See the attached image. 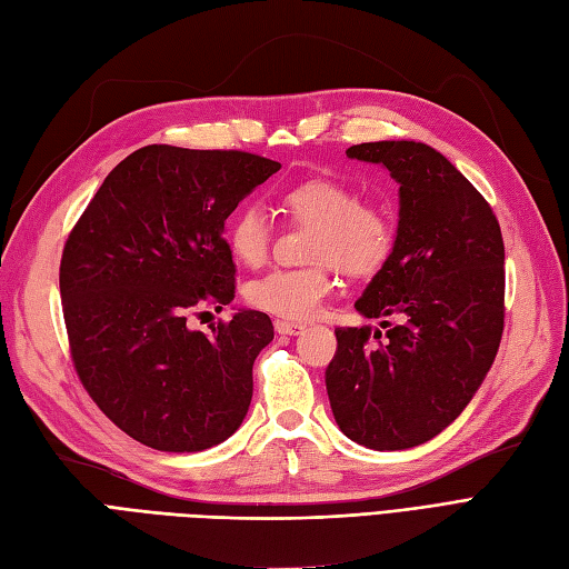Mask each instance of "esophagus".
<instances>
[{
	"label": "esophagus",
	"instance_id": "obj_1",
	"mask_svg": "<svg viewBox=\"0 0 569 569\" xmlns=\"http://www.w3.org/2000/svg\"><path fill=\"white\" fill-rule=\"evenodd\" d=\"M306 330L303 322H289V320H274V332L278 335H301Z\"/></svg>",
	"mask_w": 569,
	"mask_h": 569
}]
</instances>
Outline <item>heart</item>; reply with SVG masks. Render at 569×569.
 Returning a JSON list of instances; mask_svg holds the SVG:
<instances>
[{
	"label": "heart",
	"instance_id": "obj_1",
	"mask_svg": "<svg viewBox=\"0 0 569 569\" xmlns=\"http://www.w3.org/2000/svg\"><path fill=\"white\" fill-rule=\"evenodd\" d=\"M284 211L318 226L311 244L313 266L278 268L247 284V301L280 318L306 320L335 291V266L351 278H370L391 258L396 228L377 206L360 201L347 182L306 178L282 194ZM228 247L239 263L261 266L270 251V218L258 203H244L230 216Z\"/></svg>",
	"mask_w": 569,
	"mask_h": 569
}]
</instances>
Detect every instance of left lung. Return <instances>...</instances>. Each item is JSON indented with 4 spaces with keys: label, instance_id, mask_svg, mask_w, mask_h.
I'll use <instances>...</instances> for the list:
<instances>
[{
    "label": "left lung",
    "instance_id": "obj_1",
    "mask_svg": "<svg viewBox=\"0 0 569 569\" xmlns=\"http://www.w3.org/2000/svg\"><path fill=\"white\" fill-rule=\"evenodd\" d=\"M349 159L382 163L399 182V230L356 311L382 320L337 327L325 370L339 429L375 451L437 437L472 401L503 335L506 249L489 201L432 147L363 142ZM378 343L369 341V337Z\"/></svg>",
    "mask_w": 569,
    "mask_h": 569
}]
</instances>
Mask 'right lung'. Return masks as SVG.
Segmentation results:
<instances>
[{
    "mask_svg": "<svg viewBox=\"0 0 569 569\" xmlns=\"http://www.w3.org/2000/svg\"><path fill=\"white\" fill-rule=\"evenodd\" d=\"M280 163L249 151L149 144L120 161L66 239L59 287L71 358L101 412L149 449L194 453L242 425L261 311L189 318L234 299L226 220Z\"/></svg>",
    "mask_w": 569,
    "mask_h": 569,
    "instance_id": "1",
    "label": "right lung"
}]
</instances>
